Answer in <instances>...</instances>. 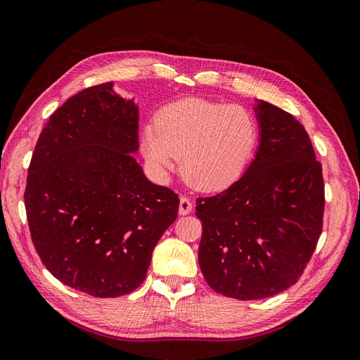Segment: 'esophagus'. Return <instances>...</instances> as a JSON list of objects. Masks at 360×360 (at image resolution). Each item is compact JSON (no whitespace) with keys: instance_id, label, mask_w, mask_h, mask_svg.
<instances>
[{"instance_id":"esophagus-1","label":"esophagus","mask_w":360,"mask_h":360,"mask_svg":"<svg viewBox=\"0 0 360 360\" xmlns=\"http://www.w3.org/2000/svg\"><path fill=\"white\" fill-rule=\"evenodd\" d=\"M193 210V202L186 195H181V201H179V213L181 214H188Z\"/></svg>"}]
</instances>
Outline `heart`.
<instances>
[{
  "instance_id": "heart-1",
  "label": "heart",
  "mask_w": 360,
  "mask_h": 360,
  "mask_svg": "<svg viewBox=\"0 0 360 360\" xmlns=\"http://www.w3.org/2000/svg\"><path fill=\"white\" fill-rule=\"evenodd\" d=\"M259 128L238 105L202 100L169 104L144 129V154L160 172L181 158V174L193 188L219 191L236 182L257 146Z\"/></svg>"
}]
</instances>
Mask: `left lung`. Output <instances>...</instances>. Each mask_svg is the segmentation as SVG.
Listing matches in <instances>:
<instances>
[{"instance_id":"left-lung-1","label":"left lung","mask_w":360,"mask_h":360,"mask_svg":"<svg viewBox=\"0 0 360 360\" xmlns=\"http://www.w3.org/2000/svg\"><path fill=\"white\" fill-rule=\"evenodd\" d=\"M260 146L245 174L195 200L200 269L216 292L259 300L294 285L323 225L322 165L303 124L271 103L257 105Z\"/></svg>"}]
</instances>
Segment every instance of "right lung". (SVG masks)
<instances>
[{
    "instance_id": "obj_1",
    "label": "right lung",
    "mask_w": 360,
    "mask_h": 360,
    "mask_svg": "<svg viewBox=\"0 0 360 360\" xmlns=\"http://www.w3.org/2000/svg\"><path fill=\"white\" fill-rule=\"evenodd\" d=\"M138 146V108L107 82L60 105L30 159L25 207L37 253L53 276L92 297L141 285L178 216V194L150 182L129 154Z\"/></svg>"
}]
</instances>
